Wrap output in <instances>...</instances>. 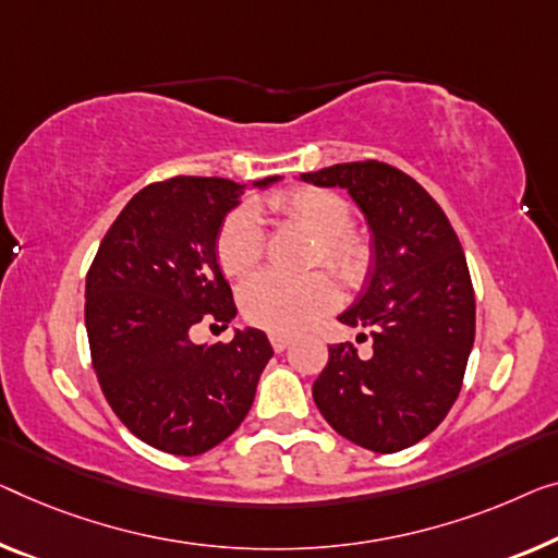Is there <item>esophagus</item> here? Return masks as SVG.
I'll return each mask as SVG.
<instances>
[{
  "label": "esophagus",
  "instance_id": "esophagus-1",
  "mask_svg": "<svg viewBox=\"0 0 558 558\" xmlns=\"http://www.w3.org/2000/svg\"><path fill=\"white\" fill-rule=\"evenodd\" d=\"M290 343H293L290 336H282V332H270V345H272V351H276V353L286 351Z\"/></svg>",
  "mask_w": 558,
  "mask_h": 558
}]
</instances>
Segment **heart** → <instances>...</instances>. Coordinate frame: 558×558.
Instances as JSON below:
<instances>
[{
  "mask_svg": "<svg viewBox=\"0 0 558 558\" xmlns=\"http://www.w3.org/2000/svg\"><path fill=\"white\" fill-rule=\"evenodd\" d=\"M268 213L315 240L311 265H323L343 282H361L373 263L368 235L353 230V207L343 195L326 187H293L268 199ZM265 238L257 218L247 210L230 213L215 238V257L230 278L245 276L263 260ZM336 303V286L323 272L286 280L270 272L247 280L240 290L243 315L270 332H298Z\"/></svg>",
  "mask_w": 558,
  "mask_h": 558,
  "instance_id": "1",
  "label": "heart"
}]
</instances>
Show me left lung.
Instances as JSON below:
<instances>
[{
	"label": "left lung",
	"instance_id": "obj_1",
	"mask_svg": "<svg viewBox=\"0 0 558 558\" xmlns=\"http://www.w3.org/2000/svg\"><path fill=\"white\" fill-rule=\"evenodd\" d=\"M301 180L345 187L376 238L368 288L338 315L345 326L368 328L373 353L361 359L353 343L330 345L313 384L315 405L353 444L403 451L451 411L476 336V298L459 235L436 199L388 162H343Z\"/></svg>",
	"mask_w": 558,
	"mask_h": 558
}]
</instances>
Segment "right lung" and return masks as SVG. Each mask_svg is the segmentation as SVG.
I'll return each instance as SVG.
<instances>
[{
	"label": "right lung",
	"instance_id": "right-lung-1",
	"mask_svg": "<svg viewBox=\"0 0 558 558\" xmlns=\"http://www.w3.org/2000/svg\"><path fill=\"white\" fill-rule=\"evenodd\" d=\"M265 178L257 185H270ZM245 195L226 178L174 174L122 207L87 270L85 323L99 388L140 440L199 456L251 411L272 348L263 330L195 345L190 328L238 313L215 260L222 218Z\"/></svg>",
	"mask_w": 558,
	"mask_h": 558
}]
</instances>
